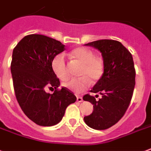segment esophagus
Wrapping results in <instances>:
<instances>
[{
    "label": "esophagus",
    "mask_w": 151,
    "mask_h": 151,
    "mask_svg": "<svg viewBox=\"0 0 151 151\" xmlns=\"http://www.w3.org/2000/svg\"><path fill=\"white\" fill-rule=\"evenodd\" d=\"M76 99H77V101H79V102H82V101H83V98H82V97H79V96H78Z\"/></svg>",
    "instance_id": "34e87169"
}]
</instances>
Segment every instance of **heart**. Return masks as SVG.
Segmentation results:
<instances>
[{
  "instance_id": "heart-1",
  "label": "heart",
  "mask_w": 151,
  "mask_h": 151,
  "mask_svg": "<svg viewBox=\"0 0 151 151\" xmlns=\"http://www.w3.org/2000/svg\"><path fill=\"white\" fill-rule=\"evenodd\" d=\"M70 56L83 64L81 70L82 77L71 79L63 83V86L76 93H81L90 86L91 81L96 83L101 80L104 73V63L101 58L95 57L92 50L84 47H78L73 50L70 52ZM51 67L58 79L67 80L68 77L67 63L63 54H58L53 58Z\"/></svg>"
}]
</instances>
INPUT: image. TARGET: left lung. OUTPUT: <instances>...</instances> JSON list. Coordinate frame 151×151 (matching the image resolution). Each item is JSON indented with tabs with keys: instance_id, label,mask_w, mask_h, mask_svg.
I'll return each mask as SVG.
<instances>
[{
	"instance_id": "8db88e82",
	"label": "left lung",
	"mask_w": 151,
	"mask_h": 151,
	"mask_svg": "<svg viewBox=\"0 0 151 151\" xmlns=\"http://www.w3.org/2000/svg\"><path fill=\"white\" fill-rule=\"evenodd\" d=\"M85 45L101 52L104 73L90 90L91 93H99L101 98L96 100L88 94L83 97L84 101L93 105V113L84 116V120L92 129L104 130L115 125L129 107L135 87L133 59L129 50L117 40H99Z\"/></svg>"
}]
</instances>
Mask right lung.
<instances>
[{
	"instance_id": "obj_1",
	"label": "right lung",
	"mask_w": 151,
	"mask_h": 151,
	"mask_svg": "<svg viewBox=\"0 0 151 151\" xmlns=\"http://www.w3.org/2000/svg\"><path fill=\"white\" fill-rule=\"evenodd\" d=\"M64 50L60 41L38 34L24 36L13 50L10 69L17 101L40 126L58 124L67 106L76 101L67 88L58 89L60 82L51 67L53 58ZM47 85L55 88L53 95L45 92Z\"/></svg>"
}]
</instances>
